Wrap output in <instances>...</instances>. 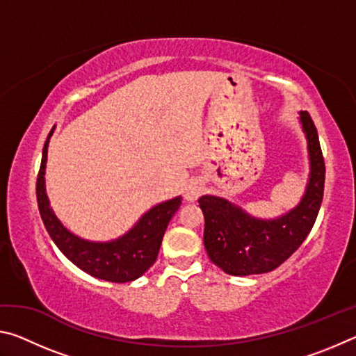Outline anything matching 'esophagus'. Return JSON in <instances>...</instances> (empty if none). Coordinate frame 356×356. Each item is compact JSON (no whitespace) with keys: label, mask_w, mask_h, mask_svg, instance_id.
Instances as JSON below:
<instances>
[{"label":"esophagus","mask_w":356,"mask_h":356,"mask_svg":"<svg viewBox=\"0 0 356 356\" xmlns=\"http://www.w3.org/2000/svg\"><path fill=\"white\" fill-rule=\"evenodd\" d=\"M202 190H204V185H202L201 180L191 179L190 182L185 185V191H184L185 200L188 201V202H195V201L197 200V197L201 196Z\"/></svg>","instance_id":"obj_1"}]
</instances>
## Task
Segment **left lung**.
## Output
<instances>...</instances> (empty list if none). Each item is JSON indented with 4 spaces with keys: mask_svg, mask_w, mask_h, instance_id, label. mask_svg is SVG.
I'll list each match as a JSON object with an SVG mask.
<instances>
[{
    "mask_svg": "<svg viewBox=\"0 0 356 356\" xmlns=\"http://www.w3.org/2000/svg\"><path fill=\"white\" fill-rule=\"evenodd\" d=\"M298 120L306 138L309 174L298 204L273 218H261L238 204L215 195H202L204 246L216 267L234 276L272 272L303 243L314 226L323 200L325 163L317 129L308 111Z\"/></svg>",
    "mask_w": 356,
    "mask_h": 356,
    "instance_id": "1",
    "label": "left lung"
}]
</instances>
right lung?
I'll return each mask as SVG.
<instances>
[{
	"instance_id": "obj_1",
	"label": "right lung",
	"mask_w": 356,
	"mask_h": 356,
	"mask_svg": "<svg viewBox=\"0 0 356 356\" xmlns=\"http://www.w3.org/2000/svg\"><path fill=\"white\" fill-rule=\"evenodd\" d=\"M55 129L56 127H53L48 134L44 149H42V163L38 184H35L40 218L44 221L48 236L72 264L94 278L110 282L138 280L152 267L159 256L165 231L182 204V196H176L150 207L127 232L116 238L106 240V242H94V240L76 236L58 218L47 196V154Z\"/></svg>"
}]
</instances>
